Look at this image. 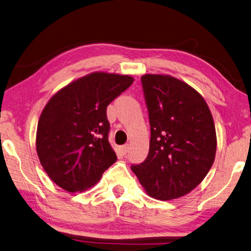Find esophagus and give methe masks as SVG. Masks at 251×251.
Instances as JSON below:
<instances>
[{
    "mask_svg": "<svg viewBox=\"0 0 251 251\" xmlns=\"http://www.w3.org/2000/svg\"><path fill=\"white\" fill-rule=\"evenodd\" d=\"M127 150H129V145H124V146H120L119 147V151L122 154H126L127 152Z\"/></svg>",
    "mask_w": 251,
    "mask_h": 251,
    "instance_id": "obj_1",
    "label": "esophagus"
}]
</instances>
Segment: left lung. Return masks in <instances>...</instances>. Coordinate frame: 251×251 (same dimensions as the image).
I'll return each instance as SVG.
<instances>
[{
    "label": "left lung",
    "instance_id": "left-lung-1",
    "mask_svg": "<svg viewBox=\"0 0 251 251\" xmlns=\"http://www.w3.org/2000/svg\"><path fill=\"white\" fill-rule=\"evenodd\" d=\"M143 90L151 137L147 159L131 170L151 198L186 196L213 165L217 136L207 103L196 89L171 75L145 74Z\"/></svg>",
    "mask_w": 251,
    "mask_h": 251
}]
</instances>
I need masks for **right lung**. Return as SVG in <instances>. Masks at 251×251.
<instances>
[{
    "label": "right lung",
    "mask_w": 251,
    "mask_h": 251,
    "mask_svg": "<svg viewBox=\"0 0 251 251\" xmlns=\"http://www.w3.org/2000/svg\"><path fill=\"white\" fill-rule=\"evenodd\" d=\"M133 81L129 75L93 72L50 98L38 119L36 152L55 185L82 192L116 162L106 108Z\"/></svg>",
    "instance_id": "add662e5"
}]
</instances>
